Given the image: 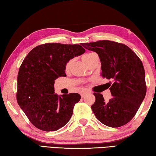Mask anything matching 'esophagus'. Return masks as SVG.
Instances as JSON below:
<instances>
[{
  "label": "esophagus",
  "instance_id": "esophagus-1",
  "mask_svg": "<svg viewBox=\"0 0 156 156\" xmlns=\"http://www.w3.org/2000/svg\"><path fill=\"white\" fill-rule=\"evenodd\" d=\"M88 93V92L87 91H84V92H83V93H81V97L82 98H84V96H85V95L87 94Z\"/></svg>",
  "mask_w": 156,
  "mask_h": 156
}]
</instances>
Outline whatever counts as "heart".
I'll return each instance as SVG.
<instances>
[{
    "label": "heart",
    "instance_id": "b5f03b06",
    "mask_svg": "<svg viewBox=\"0 0 156 156\" xmlns=\"http://www.w3.org/2000/svg\"><path fill=\"white\" fill-rule=\"evenodd\" d=\"M96 55H97V54L94 52L86 53V54H84L83 55V56H82V60H83V62L87 65L89 61H90L92 58H93L94 56H96ZM72 60H70L69 61L67 62V63L66 64V66H65L66 69L67 70V69H69L71 64H72Z\"/></svg>",
    "mask_w": 156,
    "mask_h": 156
}]
</instances>
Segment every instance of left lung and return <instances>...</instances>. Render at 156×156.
Instances as JSON below:
<instances>
[{"label":"left lung","instance_id":"8db88e82","mask_svg":"<svg viewBox=\"0 0 156 156\" xmlns=\"http://www.w3.org/2000/svg\"><path fill=\"white\" fill-rule=\"evenodd\" d=\"M84 48L98 54L102 76L112 79L109 90L113 96L105 102L103 96L94 93L91 109L100 122L120 127L136 115L146 95L145 72L138 56L125 44L110 41L82 43Z\"/></svg>","mask_w":156,"mask_h":156}]
</instances>
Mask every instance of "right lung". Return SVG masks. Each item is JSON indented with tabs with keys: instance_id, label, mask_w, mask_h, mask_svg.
I'll list each match as a JSON object with an SVG mask.
<instances>
[{
	"instance_id": "add662e5",
	"label": "right lung",
	"mask_w": 156,
	"mask_h": 156,
	"mask_svg": "<svg viewBox=\"0 0 156 156\" xmlns=\"http://www.w3.org/2000/svg\"><path fill=\"white\" fill-rule=\"evenodd\" d=\"M84 52L80 44L46 43L36 47L25 57L18 71L16 98L36 127L56 131L70 120L80 95L58 96L54 92V83L58 77L66 76L67 62Z\"/></svg>"
}]
</instances>
